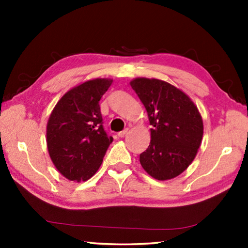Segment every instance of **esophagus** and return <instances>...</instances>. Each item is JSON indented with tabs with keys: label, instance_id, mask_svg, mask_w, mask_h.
Wrapping results in <instances>:
<instances>
[{
	"label": "esophagus",
	"instance_id": "esophagus-1",
	"mask_svg": "<svg viewBox=\"0 0 248 248\" xmlns=\"http://www.w3.org/2000/svg\"><path fill=\"white\" fill-rule=\"evenodd\" d=\"M128 130L129 129H124V130H123V131H120V132H118V137H120V138H124L125 134L128 133Z\"/></svg>",
	"mask_w": 248,
	"mask_h": 248
}]
</instances>
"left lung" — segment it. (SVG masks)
<instances>
[{
	"instance_id": "obj_1",
	"label": "left lung",
	"mask_w": 248,
	"mask_h": 248,
	"mask_svg": "<svg viewBox=\"0 0 248 248\" xmlns=\"http://www.w3.org/2000/svg\"><path fill=\"white\" fill-rule=\"evenodd\" d=\"M130 85L148 112L151 129L149 148L140 163L153 178L167 180L191 164L201 144L203 123L194 102L165 81L138 78Z\"/></svg>"
}]
</instances>
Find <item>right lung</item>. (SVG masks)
Wrapping results in <instances>:
<instances>
[{"label":"right lung","mask_w":248,"mask_h":248,"mask_svg":"<svg viewBox=\"0 0 248 248\" xmlns=\"http://www.w3.org/2000/svg\"><path fill=\"white\" fill-rule=\"evenodd\" d=\"M110 78L90 79L62 96L47 124V146L56 169L69 180L85 182L99 166L112 142L103 127L99 100Z\"/></svg>","instance_id":"right-lung-1"}]
</instances>
